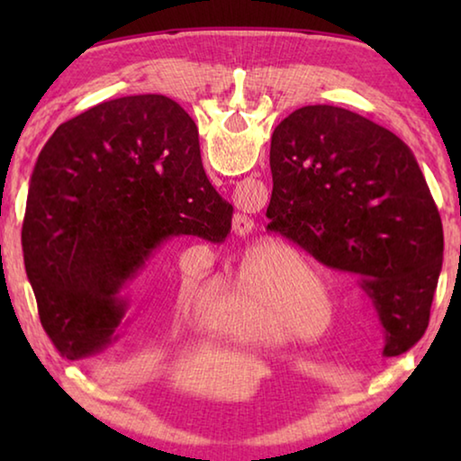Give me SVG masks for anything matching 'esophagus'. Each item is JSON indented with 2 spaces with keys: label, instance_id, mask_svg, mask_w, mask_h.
Returning <instances> with one entry per match:
<instances>
[{
  "label": "esophagus",
  "instance_id": "1",
  "mask_svg": "<svg viewBox=\"0 0 461 461\" xmlns=\"http://www.w3.org/2000/svg\"><path fill=\"white\" fill-rule=\"evenodd\" d=\"M252 228H254V221L249 220L248 215L238 213L236 217H233V231L240 233V236H241V233H244V236H246L248 231H252Z\"/></svg>",
  "mask_w": 461,
  "mask_h": 461
}]
</instances>
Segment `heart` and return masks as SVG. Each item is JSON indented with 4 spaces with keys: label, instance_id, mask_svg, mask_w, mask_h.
<instances>
[{
    "label": "heart",
    "instance_id": "1",
    "mask_svg": "<svg viewBox=\"0 0 461 461\" xmlns=\"http://www.w3.org/2000/svg\"><path fill=\"white\" fill-rule=\"evenodd\" d=\"M303 283L315 285L325 294V286L317 283L309 264L291 258L276 268H264L252 276L240 278L238 283L225 286L213 315L209 317V331L223 339L254 346H276L288 339V333L276 321V311L291 288ZM194 294L205 296V288Z\"/></svg>",
    "mask_w": 461,
    "mask_h": 461
}]
</instances>
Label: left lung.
Segmentation results:
<instances>
[{
	"label": "left lung",
	"instance_id": "1",
	"mask_svg": "<svg viewBox=\"0 0 461 461\" xmlns=\"http://www.w3.org/2000/svg\"><path fill=\"white\" fill-rule=\"evenodd\" d=\"M270 231L352 272L376 305L386 357L423 338L443 264V225L419 162L393 131L305 105L270 144Z\"/></svg>",
	"mask_w": 461,
	"mask_h": 461
}]
</instances>
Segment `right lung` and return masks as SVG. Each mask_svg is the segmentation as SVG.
Wrapping results in <instances>:
<instances>
[{"label": "right lung", "mask_w": 461, "mask_h": 461, "mask_svg": "<svg viewBox=\"0 0 461 461\" xmlns=\"http://www.w3.org/2000/svg\"><path fill=\"white\" fill-rule=\"evenodd\" d=\"M233 207L203 170L199 131L165 95L104 101L60 123L30 178L22 249L38 315L67 360L105 352L122 291L178 236L221 244Z\"/></svg>", "instance_id": "1"}]
</instances>
